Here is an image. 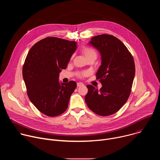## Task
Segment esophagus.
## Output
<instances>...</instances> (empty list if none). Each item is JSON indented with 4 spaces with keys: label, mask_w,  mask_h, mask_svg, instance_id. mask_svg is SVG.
<instances>
[{
    "label": "esophagus",
    "mask_w": 160,
    "mask_h": 160,
    "mask_svg": "<svg viewBox=\"0 0 160 160\" xmlns=\"http://www.w3.org/2000/svg\"><path fill=\"white\" fill-rule=\"evenodd\" d=\"M84 84L83 83H81V82H78L77 83V87H81V86H83Z\"/></svg>",
    "instance_id": "obj_1"
}]
</instances>
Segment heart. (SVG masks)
<instances>
[{"label": "heart", "mask_w": 160, "mask_h": 160, "mask_svg": "<svg viewBox=\"0 0 160 160\" xmlns=\"http://www.w3.org/2000/svg\"><path fill=\"white\" fill-rule=\"evenodd\" d=\"M81 51H82V54L85 56V57L87 59H88L90 58H96L97 56H98L96 51L94 49L88 48V47L82 48ZM85 75H86V73H83L80 76H84Z\"/></svg>", "instance_id": "obj_1"}]
</instances>
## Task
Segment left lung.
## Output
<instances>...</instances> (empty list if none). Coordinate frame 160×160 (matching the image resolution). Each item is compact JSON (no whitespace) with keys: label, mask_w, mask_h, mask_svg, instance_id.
Instances as JSON below:
<instances>
[{"label":"left lung","mask_w":160,"mask_h":160,"mask_svg":"<svg viewBox=\"0 0 160 160\" xmlns=\"http://www.w3.org/2000/svg\"><path fill=\"white\" fill-rule=\"evenodd\" d=\"M88 45L97 49L101 65L96 73L102 87L87 85L85 101L90 110L101 116L117 112L127 101L131 92L135 68L133 57L122 41L111 35L91 38Z\"/></svg>","instance_id":"obj_1"}]
</instances>
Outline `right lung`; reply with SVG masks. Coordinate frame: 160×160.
I'll list each match as a JSON object with an SVG mask.
<instances>
[{
	"instance_id": "obj_1",
	"label": "right lung",
	"mask_w": 160,
	"mask_h": 160,
	"mask_svg": "<svg viewBox=\"0 0 160 160\" xmlns=\"http://www.w3.org/2000/svg\"><path fill=\"white\" fill-rule=\"evenodd\" d=\"M77 48L75 41L47 37L33 45L27 54L22 66L27 94L33 105L45 115L58 116L68 108L77 83H59V76Z\"/></svg>"
}]
</instances>
